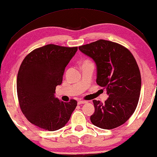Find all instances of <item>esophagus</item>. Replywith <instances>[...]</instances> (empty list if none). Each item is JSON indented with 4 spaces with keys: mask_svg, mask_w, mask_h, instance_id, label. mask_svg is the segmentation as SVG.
Listing matches in <instances>:
<instances>
[{
    "mask_svg": "<svg viewBox=\"0 0 157 157\" xmlns=\"http://www.w3.org/2000/svg\"><path fill=\"white\" fill-rule=\"evenodd\" d=\"M86 101H83V100H79L78 101V104H86Z\"/></svg>",
    "mask_w": 157,
    "mask_h": 157,
    "instance_id": "1",
    "label": "esophagus"
}]
</instances>
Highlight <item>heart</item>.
I'll list each match as a JSON object with an SVG mask.
<instances>
[{
	"mask_svg": "<svg viewBox=\"0 0 157 157\" xmlns=\"http://www.w3.org/2000/svg\"><path fill=\"white\" fill-rule=\"evenodd\" d=\"M90 63L89 61H86V62H84V63Z\"/></svg>",
	"mask_w": 157,
	"mask_h": 157,
	"instance_id": "1",
	"label": "heart"
}]
</instances>
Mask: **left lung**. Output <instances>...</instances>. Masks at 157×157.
Listing matches in <instances>:
<instances>
[{"instance_id": "1", "label": "left lung", "mask_w": 157, "mask_h": 157, "mask_svg": "<svg viewBox=\"0 0 157 157\" xmlns=\"http://www.w3.org/2000/svg\"><path fill=\"white\" fill-rule=\"evenodd\" d=\"M94 61L97 83L106 90L109 96L104 104L93 100L92 124L112 129L124 124L134 113L139 100L141 77L134 57L119 44L99 40L78 47Z\"/></svg>"}]
</instances>
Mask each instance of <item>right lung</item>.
<instances>
[{
    "label": "right lung",
    "instance_id": "obj_1",
    "mask_svg": "<svg viewBox=\"0 0 157 157\" xmlns=\"http://www.w3.org/2000/svg\"><path fill=\"white\" fill-rule=\"evenodd\" d=\"M77 50L78 47L47 44L30 52L20 66L17 90L21 110L28 121L41 129H60L76 109V100L64 102L54 94Z\"/></svg>",
    "mask_w": 157,
    "mask_h": 157
}]
</instances>
